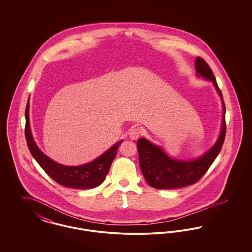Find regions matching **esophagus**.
Returning a JSON list of instances; mask_svg holds the SVG:
<instances>
[{"label": "esophagus", "instance_id": "esophagus-1", "mask_svg": "<svg viewBox=\"0 0 252 252\" xmlns=\"http://www.w3.org/2000/svg\"><path fill=\"white\" fill-rule=\"evenodd\" d=\"M142 129L140 127H133L129 131V137L131 140H137L141 134H142Z\"/></svg>", "mask_w": 252, "mask_h": 252}]
</instances>
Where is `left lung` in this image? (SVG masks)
Masks as SVG:
<instances>
[{"label": "left lung", "mask_w": 252, "mask_h": 252, "mask_svg": "<svg viewBox=\"0 0 252 252\" xmlns=\"http://www.w3.org/2000/svg\"><path fill=\"white\" fill-rule=\"evenodd\" d=\"M195 70L197 76L211 81L222 101L223 115L221 131L219 137L207 152L196 158L182 160L169 156L164 150L156 144H152L145 138L137 142L139 161L142 173L146 182L156 189L171 190L192 185L203 177L207 170L213 164L216 157L221 151L226 136V107L223 95L216 83V77L209 65L201 58L195 59Z\"/></svg>", "instance_id": "8db88e82"}]
</instances>
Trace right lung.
Returning a JSON list of instances; mask_svg holds the SVG:
<instances>
[{"instance_id":"right-lung-1","label":"right lung","mask_w":252,"mask_h":252,"mask_svg":"<svg viewBox=\"0 0 252 252\" xmlns=\"http://www.w3.org/2000/svg\"><path fill=\"white\" fill-rule=\"evenodd\" d=\"M25 139L29 151L50 178L60 185L74 189H93L99 186L107 176L123 140L113 144L101 156L78 166L63 165L46 156L36 145L29 122V99L25 109Z\"/></svg>"}]
</instances>
